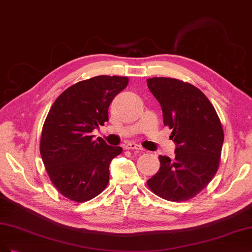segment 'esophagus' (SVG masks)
Instances as JSON below:
<instances>
[{
	"mask_svg": "<svg viewBox=\"0 0 252 252\" xmlns=\"http://www.w3.org/2000/svg\"><path fill=\"white\" fill-rule=\"evenodd\" d=\"M126 150H137V151H141L142 150V148L140 147V145H138L135 142H127V143H126Z\"/></svg>",
	"mask_w": 252,
	"mask_h": 252,
	"instance_id": "34e87169",
	"label": "esophagus"
}]
</instances>
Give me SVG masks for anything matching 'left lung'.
Segmentation results:
<instances>
[{"instance_id": "left-lung-1", "label": "left lung", "mask_w": 252, "mask_h": 252, "mask_svg": "<svg viewBox=\"0 0 252 252\" xmlns=\"http://www.w3.org/2000/svg\"><path fill=\"white\" fill-rule=\"evenodd\" d=\"M159 101L163 124L173 129L175 159L159 156L149 189L162 199L188 201L212 181L220 163L224 132L214 105L198 88L167 77L147 79Z\"/></svg>"}]
</instances>
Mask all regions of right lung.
Here are the masks:
<instances>
[{
  "instance_id": "add662e5",
  "label": "right lung",
  "mask_w": 252,
  "mask_h": 252,
  "mask_svg": "<svg viewBox=\"0 0 252 252\" xmlns=\"http://www.w3.org/2000/svg\"><path fill=\"white\" fill-rule=\"evenodd\" d=\"M128 78L100 75L64 90L52 104L43 126L39 151L52 184L63 196L85 202L107 188L109 166L123 152L93 129L109 120V107Z\"/></svg>"
}]
</instances>
